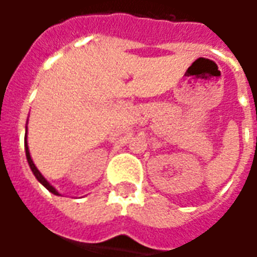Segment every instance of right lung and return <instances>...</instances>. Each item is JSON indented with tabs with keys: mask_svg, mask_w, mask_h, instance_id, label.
<instances>
[{
	"mask_svg": "<svg viewBox=\"0 0 257 257\" xmlns=\"http://www.w3.org/2000/svg\"><path fill=\"white\" fill-rule=\"evenodd\" d=\"M26 134H27V132H26ZM25 149H26V157H27V161H29V165H30L31 171H33V173H34V176H36V178H37V180H38V182H40V183H41L42 186L45 187V189L49 190L51 193L59 195V193H58V191H56V189H55V187H52L51 184L48 183L47 179L42 176L41 172H40V171L37 169V167H36V165H34V162H33V160H31L30 151H29V146H27V135H26V136H25Z\"/></svg>",
	"mask_w": 257,
	"mask_h": 257,
	"instance_id": "add662e5",
	"label": "right lung"
}]
</instances>
